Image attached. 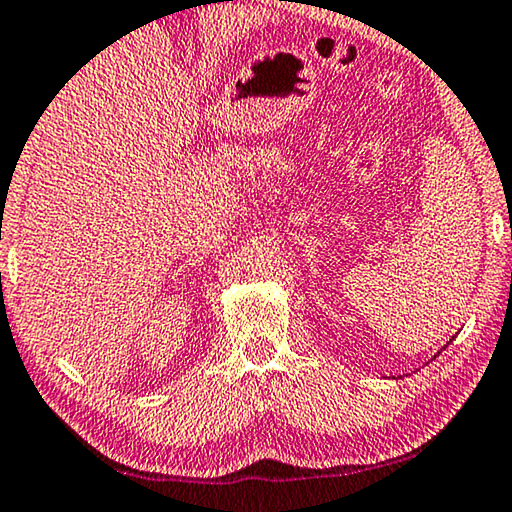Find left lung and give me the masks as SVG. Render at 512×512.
<instances>
[{
  "instance_id": "obj_1",
  "label": "left lung",
  "mask_w": 512,
  "mask_h": 512,
  "mask_svg": "<svg viewBox=\"0 0 512 512\" xmlns=\"http://www.w3.org/2000/svg\"><path fill=\"white\" fill-rule=\"evenodd\" d=\"M447 345H449V342H447Z\"/></svg>"
}]
</instances>
